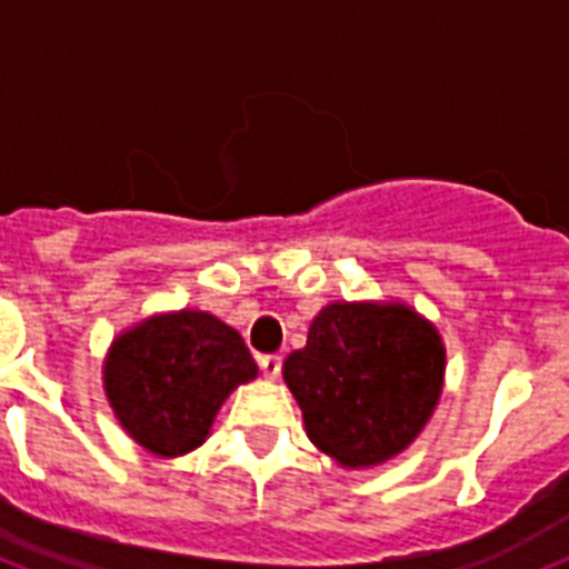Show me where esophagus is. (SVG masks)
Instances as JSON below:
<instances>
[{
    "label": "esophagus",
    "instance_id": "34e87169",
    "mask_svg": "<svg viewBox=\"0 0 569 569\" xmlns=\"http://www.w3.org/2000/svg\"><path fill=\"white\" fill-rule=\"evenodd\" d=\"M258 366H261L264 378H279L281 358L279 355H258Z\"/></svg>",
    "mask_w": 569,
    "mask_h": 569
}]
</instances>
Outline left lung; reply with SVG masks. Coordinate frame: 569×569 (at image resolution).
Masks as SVG:
<instances>
[{
    "label": "left lung",
    "mask_w": 569,
    "mask_h": 569,
    "mask_svg": "<svg viewBox=\"0 0 569 569\" xmlns=\"http://www.w3.org/2000/svg\"><path fill=\"white\" fill-rule=\"evenodd\" d=\"M442 378V340L403 305H328L305 349L284 360L311 442L349 468L401 453L430 419Z\"/></svg>",
    "instance_id": "left-lung-1"
}]
</instances>
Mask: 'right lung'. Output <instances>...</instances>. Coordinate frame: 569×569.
I'll return each instance as SVG.
<instances>
[{
    "label": "right lung",
    "instance_id": "right-lung-1",
    "mask_svg": "<svg viewBox=\"0 0 569 569\" xmlns=\"http://www.w3.org/2000/svg\"><path fill=\"white\" fill-rule=\"evenodd\" d=\"M256 372L234 328L211 313L180 311L112 342L104 387L136 442L159 457H180L203 442L220 403Z\"/></svg>",
    "mask_w": 569,
    "mask_h": 569
}]
</instances>
